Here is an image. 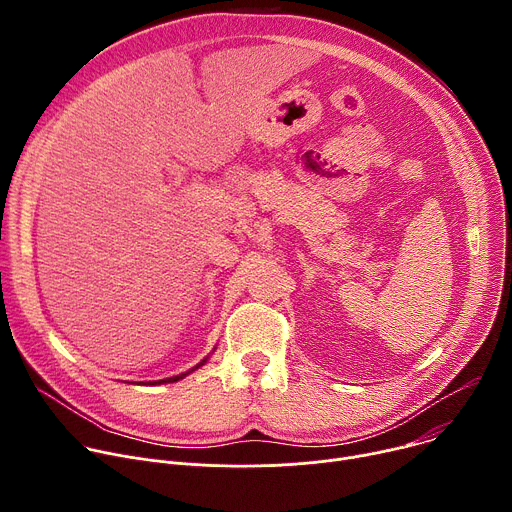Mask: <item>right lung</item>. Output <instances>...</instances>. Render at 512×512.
<instances>
[{"mask_svg": "<svg viewBox=\"0 0 512 512\" xmlns=\"http://www.w3.org/2000/svg\"><path fill=\"white\" fill-rule=\"evenodd\" d=\"M204 362H206V360H202V362H200V364H196V367H194V369H198V367H202V364H204ZM194 369H192V371H194ZM192 371H188V373H192ZM188 373H184V375H178V377H170V379H164V381H158V383H174V381H180V379H182V377H186V375H188Z\"/></svg>", "mask_w": 512, "mask_h": 512, "instance_id": "right-lung-1", "label": "right lung"}]
</instances>
